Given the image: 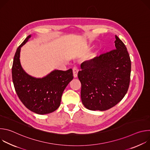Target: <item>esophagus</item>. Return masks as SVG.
<instances>
[{"instance_id":"1","label":"esophagus","mask_w":150,"mask_h":150,"mask_svg":"<svg viewBox=\"0 0 150 150\" xmlns=\"http://www.w3.org/2000/svg\"><path fill=\"white\" fill-rule=\"evenodd\" d=\"M78 69L77 67H75L73 68V74H74V78H76L78 76Z\"/></svg>"}]
</instances>
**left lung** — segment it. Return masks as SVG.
I'll list each match as a JSON object with an SVG mask.
<instances>
[{"mask_svg":"<svg viewBox=\"0 0 150 150\" xmlns=\"http://www.w3.org/2000/svg\"><path fill=\"white\" fill-rule=\"evenodd\" d=\"M115 49L81 65L82 103L90 110L104 111L120 102L129 86L131 62L127 49L115 35Z\"/></svg>","mask_w":150,"mask_h":150,"instance_id":"8db88e82","label":"left lung"}]
</instances>
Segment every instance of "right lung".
Returning <instances> with one entry per match:
<instances>
[{"instance_id":"1","label":"right lung","mask_w":150,"mask_h":150,"mask_svg":"<svg viewBox=\"0 0 150 150\" xmlns=\"http://www.w3.org/2000/svg\"><path fill=\"white\" fill-rule=\"evenodd\" d=\"M31 37L16 51L12 68L13 83L19 98L28 109L38 115L49 114L60 106L63 92L74 78L72 69L54 70L42 78L28 75L21 66L20 52Z\"/></svg>"}]
</instances>
